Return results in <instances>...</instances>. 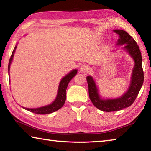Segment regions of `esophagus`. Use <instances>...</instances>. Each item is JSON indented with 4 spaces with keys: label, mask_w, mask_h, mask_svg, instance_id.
Returning <instances> with one entry per match:
<instances>
[{
    "label": "esophagus",
    "mask_w": 151,
    "mask_h": 151,
    "mask_svg": "<svg viewBox=\"0 0 151 151\" xmlns=\"http://www.w3.org/2000/svg\"><path fill=\"white\" fill-rule=\"evenodd\" d=\"M81 72L83 73H87L90 71V67L88 65H84L81 67Z\"/></svg>",
    "instance_id": "34e87169"
}]
</instances>
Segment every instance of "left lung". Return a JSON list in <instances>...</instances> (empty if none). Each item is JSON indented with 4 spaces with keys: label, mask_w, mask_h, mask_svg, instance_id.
Wrapping results in <instances>:
<instances>
[{
    "label": "left lung",
    "mask_w": 151,
    "mask_h": 151,
    "mask_svg": "<svg viewBox=\"0 0 151 151\" xmlns=\"http://www.w3.org/2000/svg\"><path fill=\"white\" fill-rule=\"evenodd\" d=\"M114 32L119 35L117 45H125L124 49L131 55L133 58L135 65L132 74V80L129 90L124 95L118 99H102L99 96L98 89L93 77H86L89 98L97 109L105 112H114L129 107L134 103L139 94L144 81V73L142 65V56L139 46L129 33L122 30H114Z\"/></svg>",
    "instance_id": "left-lung-1"
}]
</instances>
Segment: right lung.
Returning <instances> with one entry per match:
<instances>
[{"label":"right lung","instance_id":"1","mask_svg":"<svg viewBox=\"0 0 151 151\" xmlns=\"http://www.w3.org/2000/svg\"><path fill=\"white\" fill-rule=\"evenodd\" d=\"M17 46L14 47L13 51H12V53L11 56V58H10L9 63V66H8V71L9 72L10 70V65H11V63L12 60V58H13V56L14 54L15 50H16ZM76 73H77V70H73L69 73L68 75H66L65 77H63L61 80L60 83L59 84V86H58V93L57 98L53 102L52 104H49V105L45 106H42L40 107V108H37V109H27V108H23L30 112H32L33 113L38 114H47L49 113H52L53 112H55L58 111V109H60L61 107H62L64 104L65 103L66 101V88H67V86L68 85V83L70 81L71 79H72L74 76H75Z\"/></svg>","mask_w":151,"mask_h":151}]
</instances>
